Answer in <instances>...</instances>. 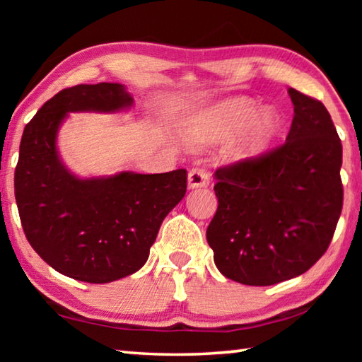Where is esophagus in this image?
Instances as JSON below:
<instances>
[{
  "mask_svg": "<svg viewBox=\"0 0 362 362\" xmlns=\"http://www.w3.org/2000/svg\"><path fill=\"white\" fill-rule=\"evenodd\" d=\"M211 175L204 168H193L188 173V188H201L209 185Z\"/></svg>",
  "mask_w": 362,
  "mask_h": 362,
  "instance_id": "esophagus-1",
  "label": "esophagus"
}]
</instances>
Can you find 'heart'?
<instances>
[{"instance_id": "1", "label": "heart", "mask_w": 362, "mask_h": 362, "mask_svg": "<svg viewBox=\"0 0 362 362\" xmlns=\"http://www.w3.org/2000/svg\"><path fill=\"white\" fill-rule=\"evenodd\" d=\"M279 118L273 108L257 110L247 99H231L211 108L188 131L193 145H206L228 140L236 134L235 155L240 158L255 156L272 144L278 134Z\"/></svg>"}]
</instances>
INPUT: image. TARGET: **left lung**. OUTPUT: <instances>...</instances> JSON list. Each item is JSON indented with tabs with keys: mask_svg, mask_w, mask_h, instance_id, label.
Segmentation results:
<instances>
[{
	"mask_svg": "<svg viewBox=\"0 0 362 362\" xmlns=\"http://www.w3.org/2000/svg\"><path fill=\"white\" fill-rule=\"evenodd\" d=\"M286 142L216 170L218 207L206 238L225 278L272 286L326 252L343 206L341 142L320 100L289 89Z\"/></svg>",
	"mask_w": 362,
	"mask_h": 362,
	"instance_id": "obj_1",
	"label": "left lung"
}]
</instances>
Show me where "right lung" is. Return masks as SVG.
<instances>
[{
    "mask_svg": "<svg viewBox=\"0 0 362 362\" xmlns=\"http://www.w3.org/2000/svg\"><path fill=\"white\" fill-rule=\"evenodd\" d=\"M132 102L118 83L73 86L38 110L21 140L14 188L23 233L47 265L84 283H112L142 268L187 192L185 169L79 179L65 168L57 132L69 113H115Z\"/></svg>",
    "mask_w": 362,
    "mask_h": 362,
    "instance_id": "add662e5",
    "label": "right lung"
}]
</instances>
